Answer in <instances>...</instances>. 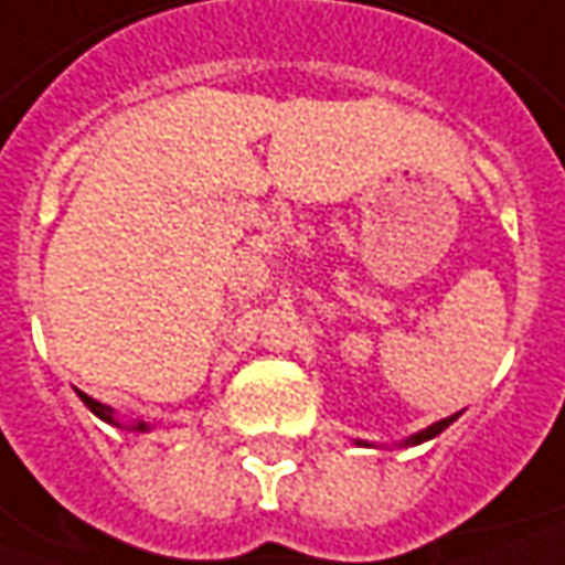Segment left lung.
Here are the masks:
<instances>
[{
	"instance_id": "obj_1",
	"label": "left lung",
	"mask_w": 565,
	"mask_h": 565,
	"mask_svg": "<svg viewBox=\"0 0 565 565\" xmlns=\"http://www.w3.org/2000/svg\"><path fill=\"white\" fill-rule=\"evenodd\" d=\"M459 419V413L456 416H447V419H440V422H434V425H428V428H422V431L416 434H409L406 440H401L397 447H419V444H425V440H431V437H437V434L444 431V428H449L452 422ZM358 447H376V444H366V440H354Z\"/></svg>"
}]
</instances>
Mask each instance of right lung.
I'll list each match as a JSON object with an SVG mask.
<instances>
[{"label": "right lung", "instance_id": "right-lung-1", "mask_svg": "<svg viewBox=\"0 0 565 565\" xmlns=\"http://www.w3.org/2000/svg\"><path fill=\"white\" fill-rule=\"evenodd\" d=\"M78 397H82V404L88 406V409H90V413H94V416H97V419L109 422V425H116V428H125V431H137V434L152 431V428H149L146 422H131V425H121L113 406H106V404H100V401H94V397H88V394H85V392H78Z\"/></svg>", "mask_w": 565, "mask_h": 565}]
</instances>
